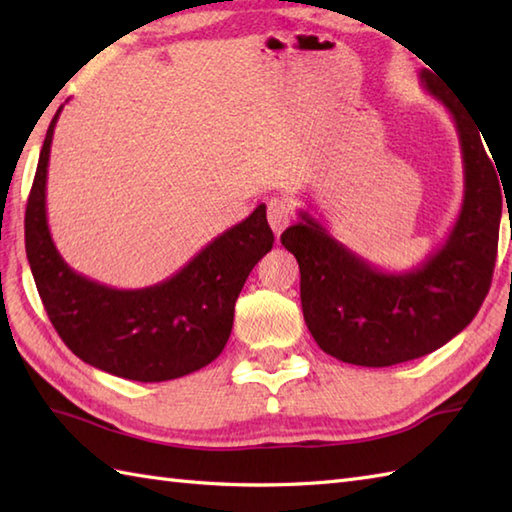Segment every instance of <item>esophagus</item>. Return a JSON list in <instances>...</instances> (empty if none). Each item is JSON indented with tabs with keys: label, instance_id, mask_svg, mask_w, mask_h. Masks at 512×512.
<instances>
[{
	"label": "esophagus",
	"instance_id": "34e87169",
	"mask_svg": "<svg viewBox=\"0 0 512 512\" xmlns=\"http://www.w3.org/2000/svg\"><path fill=\"white\" fill-rule=\"evenodd\" d=\"M290 222V204L281 198L268 202V224L279 235Z\"/></svg>",
	"mask_w": 512,
	"mask_h": 512
}]
</instances>
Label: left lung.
Instances as JSON below:
<instances>
[{"instance_id": "1", "label": "left lung", "mask_w": 512, "mask_h": 512, "mask_svg": "<svg viewBox=\"0 0 512 512\" xmlns=\"http://www.w3.org/2000/svg\"><path fill=\"white\" fill-rule=\"evenodd\" d=\"M420 83L453 116L464 162L462 209L436 253L413 270L387 273L352 253L306 211L281 233L301 270L308 330L325 354L343 363L389 367L436 352L473 321L491 288L502 176L476 132L480 127L449 85L429 70L420 72Z\"/></svg>"}]
</instances>
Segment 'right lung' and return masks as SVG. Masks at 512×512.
I'll list each match as a JSON object with an SVG mask.
<instances>
[{"label": "right lung", "mask_w": 512, "mask_h": 512, "mask_svg": "<svg viewBox=\"0 0 512 512\" xmlns=\"http://www.w3.org/2000/svg\"><path fill=\"white\" fill-rule=\"evenodd\" d=\"M61 110L43 140L26 206L28 264L54 330L83 363L107 374L160 383L198 372L222 354L239 292L273 248L266 204L156 286L118 290L83 277L63 262L46 215L50 145Z\"/></svg>", "instance_id": "right-lung-1"}]
</instances>
